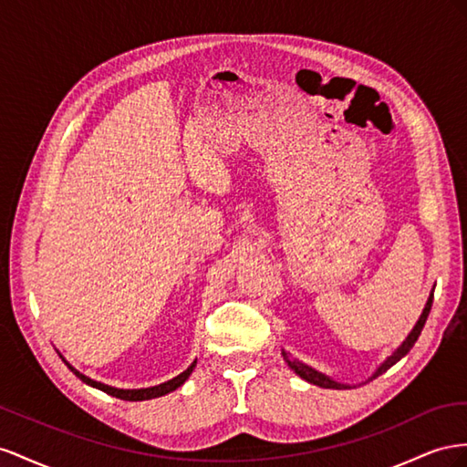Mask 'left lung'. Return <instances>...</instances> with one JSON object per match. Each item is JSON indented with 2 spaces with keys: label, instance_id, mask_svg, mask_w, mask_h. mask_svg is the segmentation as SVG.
<instances>
[{
  "label": "left lung",
  "instance_id": "left-lung-1",
  "mask_svg": "<svg viewBox=\"0 0 467 467\" xmlns=\"http://www.w3.org/2000/svg\"><path fill=\"white\" fill-rule=\"evenodd\" d=\"M432 299H434V291L431 293L429 301H426L424 309H422V315L419 317V321H417L415 328L410 330V335L403 340V344L399 346V348H397L388 359H385V362L376 369V374L371 376L369 379H374V378L381 376L383 371H388L391 366H395V364L399 362V359H401L403 356L409 354V350L412 348V346H415L417 338L420 337V330H422V327H424V323H426V318H429V313H431V307H432ZM282 354H284V359L287 362V366H289L293 371H296V374H297L299 378H303L305 381H309V383H313V385H318V388H327V389H348V388H350V385L338 383V381H335V379H330L328 376H325V374H321V371H317V369L309 368L307 364H301V362H297V359H291L285 350H284Z\"/></svg>",
  "mask_w": 467,
  "mask_h": 467
}]
</instances>
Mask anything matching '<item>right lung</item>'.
<instances>
[{
	"label": "right lung",
	"mask_w": 467,
	"mask_h": 467,
	"mask_svg": "<svg viewBox=\"0 0 467 467\" xmlns=\"http://www.w3.org/2000/svg\"><path fill=\"white\" fill-rule=\"evenodd\" d=\"M60 358L64 359L62 354H60ZM64 364L74 371L76 378H79L84 383L91 385V388H96V389H99V391H103V393L113 395V397H117V399H123V401H146V399L162 397V395H166V393H170V391H176V389L180 388V385H183L185 379H188V378L192 376V371H193V368H195V364H197V359H195V362H193L188 369L182 371L180 376H176L174 379L164 381V383H160V385H154V388H144V389H117V388H111V385H105V383H101V381H96V379H91V378H88V376H84V374H79V371H78L76 368H72L68 362H66V359H64Z\"/></svg>",
	"instance_id": "obj_1"
}]
</instances>
